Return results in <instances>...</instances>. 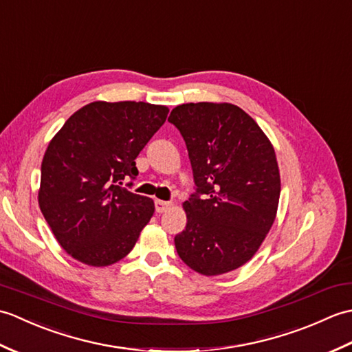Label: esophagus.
<instances>
[{"mask_svg": "<svg viewBox=\"0 0 352 352\" xmlns=\"http://www.w3.org/2000/svg\"><path fill=\"white\" fill-rule=\"evenodd\" d=\"M171 206L170 201H164V200H155V210L158 214L166 212V210Z\"/></svg>", "mask_w": 352, "mask_h": 352, "instance_id": "1", "label": "esophagus"}]
</instances>
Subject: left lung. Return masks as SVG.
<instances>
[{
  "label": "left lung",
  "instance_id": "obj_1",
  "mask_svg": "<svg viewBox=\"0 0 352 352\" xmlns=\"http://www.w3.org/2000/svg\"><path fill=\"white\" fill-rule=\"evenodd\" d=\"M168 122L188 151L194 191L184 203L179 257L203 276L252 259L276 220L280 173L274 147L252 117L232 104H182Z\"/></svg>",
  "mask_w": 352,
  "mask_h": 352
}]
</instances>
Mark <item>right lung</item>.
I'll return each mask as SVG.
<instances>
[{"instance_id":"1","label":"right lung","mask_w":352,"mask_h":352,"mask_svg":"<svg viewBox=\"0 0 352 352\" xmlns=\"http://www.w3.org/2000/svg\"><path fill=\"white\" fill-rule=\"evenodd\" d=\"M147 102H91L69 117L42 161L38 206L66 252L85 265L123 259L153 215V200L131 192L135 158L167 119ZM131 179L126 187L123 180Z\"/></svg>"}]
</instances>
